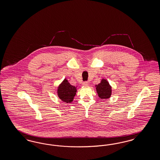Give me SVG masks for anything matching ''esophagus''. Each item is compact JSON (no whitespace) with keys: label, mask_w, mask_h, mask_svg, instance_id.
I'll return each mask as SVG.
<instances>
[{"label":"esophagus","mask_w":160,"mask_h":160,"mask_svg":"<svg viewBox=\"0 0 160 160\" xmlns=\"http://www.w3.org/2000/svg\"><path fill=\"white\" fill-rule=\"evenodd\" d=\"M88 82H83V86H88Z\"/></svg>","instance_id":"1"}]
</instances>
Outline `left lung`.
Segmentation results:
<instances>
[{
	"instance_id": "1",
	"label": "left lung",
	"mask_w": 160,
	"mask_h": 160,
	"mask_svg": "<svg viewBox=\"0 0 160 160\" xmlns=\"http://www.w3.org/2000/svg\"><path fill=\"white\" fill-rule=\"evenodd\" d=\"M96 92L101 99H107L111 95V87L107 80L102 79L101 82L96 86Z\"/></svg>"
}]
</instances>
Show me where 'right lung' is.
<instances>
[{"mask_svg": "<svg viewBox=\"0 0 160 160\" xmlns=\"http://www.w3.org/2000/svg\"><path fill=\"white\" fill-rule=\"evenodd\" d=\"M77 89L74 86L71 85L67 80L65 79L58 89V95L65 102H71L76 94Z\"/></svg>", "mask_w": 160, "mask_h": 160, "instance_id": "right-lung-1", "label": "right lung"}]
</instances>
